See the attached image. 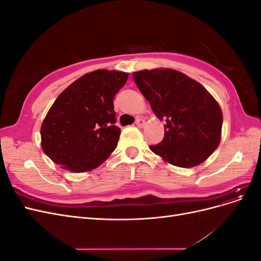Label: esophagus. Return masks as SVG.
<instances>
[{
  "instance_id": "esophagus-1",
  "label": "esophagus",
  "mask_w": 261,
  "mask_h": 261,
  "mask_svg": "<svg viewBox=\"0 0 261 261\" xmlns=\"http://www.w3.org/2000/svg\"><path fill=\"white\" fill-rule=\"evenodd\" d=\"M135 123H136V125L138 126V127H144V126L146 125V121L143 120V118H140V117H137V118H136Z\"/></svg>"
}]
</instances>
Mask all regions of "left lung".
I'll list each match as a JSON object with an SVG mask.
<instances>
[{"instance_id": "left-lung-1", "label": "left lung", "mask_w": 261, "mask_h": 261, "mask_svg": "<svg viewBox=\"0 0 261 261\" xmlns=\"http://www.w3.org/2000/svg\"><path fill=\"white\" fill-rule=\"evenodd\" d=\"M154 114L164 121V137L152 152L179 168L202 163L218 148L222 111L207 89L174 69H144L133 74Z\"/></svg>"}]
</instances>
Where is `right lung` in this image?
<instances>
[{
	"label": "right lung",
	"mask_w": 261,
	"mask_h": 261,
	"mask_svg": "<svg viewBox=\"0 0 261 261\" xmlns=\"http://www.w3.org/2000/svg\"><path fill=\"white\" fill-rule=\"evenodd\" d=\"M127 73L98 69L60 93L41 126V146L50 159L72 172L98 168L120 138L113 99Z\"/></svg>",
	"instance_id": "add662e5"
}]
</instances>
